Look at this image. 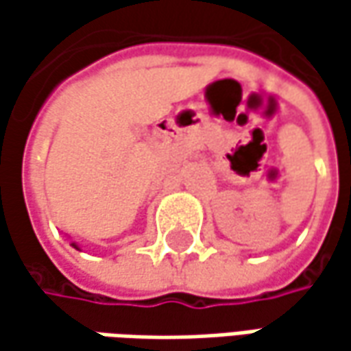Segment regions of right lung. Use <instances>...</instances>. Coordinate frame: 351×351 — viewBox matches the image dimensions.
<instances>
[{"mask_svg":"<svg viewBox=\"0 0 351 351\" xmlns=\"http://www.w3.org/2000/svg\"><path fill=\"white\" fill-rule=\"evenodd\" d=\"M72 246H74V248H75V250H80V248H77V244H72Z\"/></svg>","mask_w":351,"mask_h":351,"instance_id":"add662e5","label":"right lung"}]
</instances>
